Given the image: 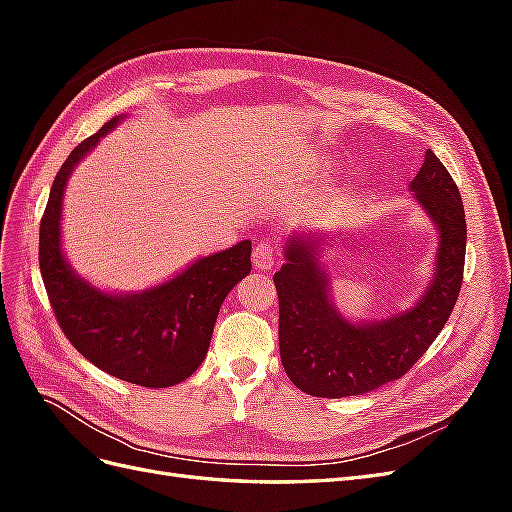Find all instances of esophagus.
Instances as JSON below:
<instances>
[{
	"mask_svg": "<svg viewBox=\"0 0 512 512\" xmlns=\"http://www.w3.org/2000/svg\"><path fill=\"white\" fill-rule=\"evenodd\" d=\"M277 258V245L271 241H260L254 247V254H252V262L258 271H265L271 269L273 262Z\"/></svg>",
	"mask_w": 512,
	"mask_h": 512,
	"instance_id": "1",
	"label": "esophagus"
}]
</instances>
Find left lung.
<instances>
[{
	"mask_svg": "<svg viewBox=\"0 0 512 512\" xmlns=\"http://www.w3.org/2000/svg\"><path fill=\"white\" fill-rule=\"evenodd\" d=\"M412 192L440 230L436 275L410 312L352 324L327 299L316 239H290L273 275L280 299V354L290 382L314 397H348L399 380L440 335L457 303L466 265V211L446 166L427 149Z\"/></svg>",
	"mask_w": 512,
	"mask_h": 512,
	"instance_id": "8db88e82",
	"label": "left lung"
}]
</instances>
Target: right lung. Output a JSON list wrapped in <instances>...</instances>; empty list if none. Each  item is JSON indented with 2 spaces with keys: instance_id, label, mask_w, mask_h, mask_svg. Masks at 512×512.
<instances>
[{
  "instance_id": "obj_1",
  "label": "right lung",
  "mask_w": 512,
  "mask_h": 512,
  "mask_svg": "<svg viewBox=\"0 0 512 512\" xmlns=\"http://www.w3.org/2000/svg\"><path fill=\"white\" fill-rule=\"evenodd\" d=\"M117 121L104 123L61 164L40 222V273L61 331L87 361L119 380L166 389L205 361L226 294L252 271V243L200 258L170 282L138 294H106L76 277L61 254V196L72 168Z\"/></svg>"
}]
</instances>
